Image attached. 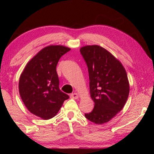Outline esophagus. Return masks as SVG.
<instances>
[{
	"instance_id": "34e87169",
	"label": "esophagus",
	"mask_w": 154,
	"mask_h": 154,
	"mask_svg": "<svg viewBox=\"0 0 154 154\" xmlns=\"http://www.w3.org/2000/svg\"><path fill=\"white\" fill-rule=\"evenodd\" d=\"M71 98H73V99H77V98H78V97H79V95H78V94L77 93H72V94H71Z\"/></svg>"
}]
</instances>
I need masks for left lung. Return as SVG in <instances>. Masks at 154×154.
Segmentation results:
<instances>
[{
    "label": "left lung",
    "mask_w": 154,
    "mask_h": 154,
    "mask_svg": "<svg viewBox=\"0 0 154 154\" xmlns=\"http://www.w3.org/2000/svg\"><path fill=\"white\" fill-rule=\"evenodd\" d=\"M87 64L93 110L85 113L88 120L97 124L109 122L118 114L129 95V82L121 62L105 49L87 45L80 49Z\"/></svg>",
    "instance_id": "obj_1"
}]
</instances>
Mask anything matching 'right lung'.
<instances>
[{"mask_svg": "<svg viewBox=\"0 0 154 154\" xmlns=\"http://www.w3.org/2000/svg\"><path fill=\"white\" fill-rule=\"evenodd\" d=\"M71 50L62 45L43 48L28 62L19 81V92L30 113L43 119L54 118L69 96L59 88L56 66Z\"/></svg>", "mask_w": 154, "mask_h": 154, "instance_id": "add662e5", "label": "right lung"}]
</instances>
